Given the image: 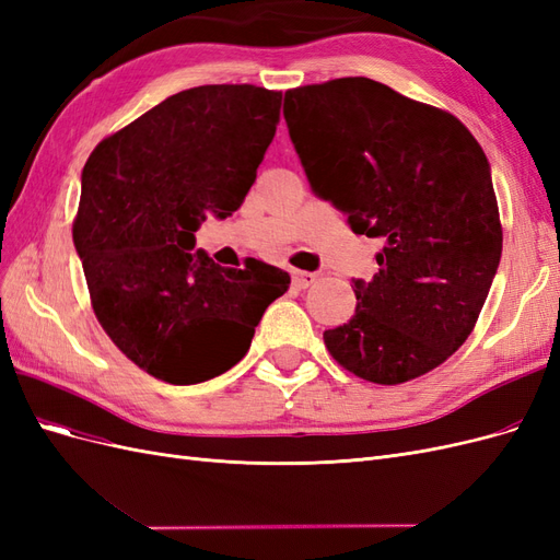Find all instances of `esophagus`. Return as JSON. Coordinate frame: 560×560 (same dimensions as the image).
Wrapping results in <instances>:
<instances>
[{"mask_svg": "<svg viewBox=\"0 0 560 560\" xmlns=\"http://www.w3.org/2000/svg\"><path fill=\"white\" fill-rule=\"evenodd\" d=\"M292 280L296 290H308V287L317 280V273H311V270H294Z\"/></svg>", "mask_w": 560, "mask_h": 560, "instance_id": "esophagus-1", "label": "esophagus"}]
</instances>
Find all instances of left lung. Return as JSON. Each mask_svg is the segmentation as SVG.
I'll use <instances>...</instances> for the list:
<instances>
[{"label":"left lung","mask_w":560,"mask_h":560,"mask_svg":"<svg viewBox=\"0 0 560 560\" xmlns=\"http://www.w3.org/2000/svg\"><path fill=\"white\" fill-rule=\"evenodd\" d=\"M284 121L311 189L354 233L383 238L358 308L325 331L331 358L378 385L444 364L477 325L502 254L490 165L444 109L346 77L284 93Z\"/></svg>","instance_id":"obj_1"}]
</instances>
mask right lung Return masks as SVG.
<instances>
[{"label": "right lung", "mask_w": 560, "mask_h": 560, "mask_svg": "<svg viewBox=\"0 0 560 560\" xmlns=\"http://www.w3.org/2000/svg\"><path fill=\"white\" fill-rule=\"evenodd\" d=\"M280 103V91L249 83L182 91L105 138L83 165L72 238L93 311L149 376L194 385L224 374L290 287L259 259L222 268L191 252L210 214L243 206Z\"/></svg>", "instance_id": "obj_1"}]
</instances>
